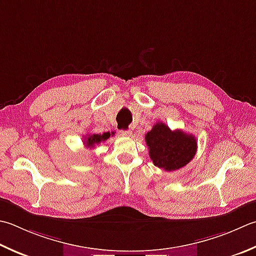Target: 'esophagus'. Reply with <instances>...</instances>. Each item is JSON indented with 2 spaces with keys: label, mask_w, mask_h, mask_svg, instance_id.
<instances>
[{
  "label": "esophagus",
  "mask_w": 256,
  "mask_h": 256,
  "mask_svg": "<svg viewBox=\"0 0 256 256\" xmlns=\"http://www.w3.org/2000/svg\"><path fill=\"white\" fill-rule=\"evenodd\" d=\"M121 134L123 135V136H131L132 132L131 131H121Z\"/></svg>",
  "instance_id": "34e87169"
}]
</instances>
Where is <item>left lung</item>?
<instances>
[{
	"mask_svg": "<svg viewBox=\"0 0 256 256\" xmlns=\"http://www.w3.org/2000/svg\"><path fill=\"white\" fill-rule=\"evenodd\" d=\"M145 142L153 164L165 171H175L185 166L195 156L198 150L194 135L181 130L172 131L162 122L155 124L146 133Z\"/></svg>",
	"mask_w": 256,
	"mask_h": 256,
	"instance_id": "1",
	"label": "left lung"
}]
</instances>
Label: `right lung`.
<instances>
[{
  "instance_id": "1",
  "label": "right lung",
  "mask_w": 256,
  "mask_h": 256,
  "mask_svg": "<svg viewBox=\"0 0 256 256\" xmlns=\"http://www.w3.org/2000/svg\"><path fill=\"white\" fill-rule=\"evenodd\" d=\"M113 134V133H112ZM111 136V133H103V134H88V136H84V144L86 148H95V145L104 142Z\"/></svg>"
}]
</instances>
